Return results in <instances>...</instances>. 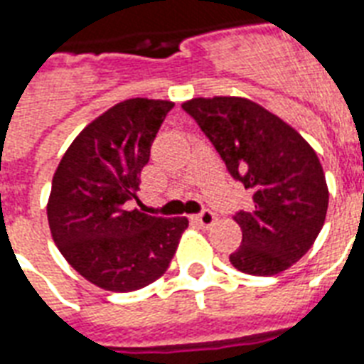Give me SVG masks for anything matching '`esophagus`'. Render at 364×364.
Listing matches in <instances>:
<instances>
[{"label": "esophagus", "instance_id": "34e87169", "mask_svg": "<svg viewBox=\"0 0 364 364\" xmlns=\"http://www.w3.org/2000/svg\"><path fill=\"white\" fill-rule=\"evenodd\" d=\"M194 221L198 223L202 228H210L215 225L217 217H215V213H211V211L205 210V211H202V213H198V215H194Z\"/></svg>", "mask_w": 364, "mask_h": 364}]
</instances>
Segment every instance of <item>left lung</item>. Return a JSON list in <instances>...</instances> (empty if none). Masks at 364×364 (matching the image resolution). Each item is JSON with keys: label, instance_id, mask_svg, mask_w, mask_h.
<instances>
[{"label": "left lung", "instance_id": "obj_1", "mask_svg": "<svg viewBox=\"0 0 364 364\" xmlns=\"http://www.w3.org/2000/svg\"><path fill=\"white\" fill-rule=\"evenodd\" d=\"M183 109L230 176L253 193V208L234 215L242 245L230 255L232 266L251 276L287 270L308 253L327 217L328 187L316 151L293 126L247 98H193Z\"/></svg>", "mask_w": 364, "mask_h": 364}]
</instances>
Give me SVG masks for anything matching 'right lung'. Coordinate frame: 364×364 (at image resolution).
<instances>
[{
  "label": "right lung",
  "instance_id": "right-lung-1",
  "mask_svg": "<svg viewBox=\"0 0 364 364\" xmlns=\"http://www.w3.org/2000/svg\"><path fill=\"white\" fill-rule=\"evenodd\" d=\"M173 102L130 98L79 132L54 171L47 217L64 259L113 293L156 282L170 266L187 217H153L132 208L139 173Z\"/></svg>",
  "mask_w": 364,
  "mask_h": 364
}]
</instances>
